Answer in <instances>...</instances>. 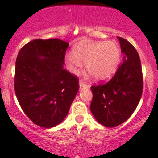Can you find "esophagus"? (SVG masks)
I'll use <instances>...</instances> for the list:
<instances>
[{
  "instance_id": "obj_1",
  "label": "esophagus",
  "mask_w": 158,
  "mask_h": 158,
  "mask_svg": "<svg viewBox=\"0 0 158 158\" xmlns=\"http://www.w3.org/2000/svg\"><path fill=\"white\" fill-rule=\"evenodd\" d=\"M89 86L88 85V84H86L85 82H83V81L80 80L79 81V88H80V89H84V88H89Z\"/></svg>"
}]
</instances>
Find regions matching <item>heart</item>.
I'll list each match as a JSON object with an SVG mask.
<instances>
[{
	"label": "heart",
	"mask_w": 158,
	"mask_h": 158,
	"mask_svg": "<svg viewBox=\"0 0 158 158\" xmlns=\"http://www.w3.org/2000/svg\"><path fill=\"white\" fill-rule=\"evenodd\" d=\"M66 62L72 71L78 73L82 63H87L86 69L97 81H104L112 77L121 61V50L112 41H94L77 45L74 53L68 54Z\"/></svg>",
	"instance_id": "heart-1"
}]
</instances>
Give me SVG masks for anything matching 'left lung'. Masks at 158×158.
Listing matches in <instances>:
<instances>
[{"mask_svg":"<svg viewBox=\"0 0 158 158\" xmlns=\"http://www.w3.org/2000/svg\"><path fill=\"white\" fill-rule=\"evenodd\" d=\"M124 54L123 62L109 81L91 86L92 114L99 123L112 128L126 122L134 112L143 94L142 67L132 44L118 37Z\"/></svg>","mask_w":158,"mask_h":158,"instance_id":"obj_1","label":"left lung"}]
</instances>
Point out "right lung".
I'll list each match as a JSON object with an SVG mask.
<instances>
[{"label": "right lung", "mask_w": 158, "mask_h": 158, "mask_svg": "<svg viewBox=\"0 0 158 158\" xmlns=\"http://www.w3.org/2000/svg\"><path fill=\"white\" fill-rule=\"evenodd\" d=\"M69 43L58 39L34 40L18 54L14 88L29 118L49 129L61 123L79 89V79L63 69Z\"/></svg>", "instance_id": "obj_1"}]
</instances>
